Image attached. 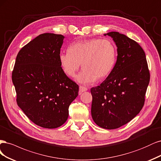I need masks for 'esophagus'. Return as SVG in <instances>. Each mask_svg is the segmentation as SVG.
<instances>
[{"label":"esophagus","instance_id":"1","mask_svg":"<svg viewBox=\"0 0 161 161\" xmlns=\"http://www.w3.org/2000/svg\"><path fill=\"white\" fill-rule=\"evenodd\" d=\"M87 90V88L86 87H84V86H80V90H79V94H81L82 92H86Z\"/></svg>","mask_w":161,"mask_h":161}]
</instances>
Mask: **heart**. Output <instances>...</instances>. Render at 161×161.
I'll list each match as a JSON object with an SVG mask.
<instances>
[{"label":"heart","mask_w":161,"mask_h":161,"mask_svg":"<svg viewBox=\"0 0 161 161\" xmlns=\"http://www.w3.org/2000/svg\"><path fill=\"white\" fill-rule=\"evenodd\" d=\"M117 50L115 44L108 39H92L71 44L67 52L59 54V61L65 73L75 75L82 63V71L76 80L84 85L91 84L97 78L110 74L115 65Z\"/></svg>","instance_id":"b5f03b06"}]
</instances>
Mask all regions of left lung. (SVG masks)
Wrapping results in <instances>:
<instances>
[{
    "instance_id": "8db88e82",
    "label": "left lung",
    "mask_w": 161,
    "mask_h": 161,
    "mask_svg": "<svg viewBox=\"0 0 161 161\" xmlns=\"http://www.w3.org/2000/svg\"><path fill=\"white\" fill-rule=\"evenodd\" d=\"M117 47V60L102 84L91 88L92 117L101 128L112 130L127 124L141 112L150 81L142 48L125 35L112 31Z\"/></svg>"
}]
</instances>
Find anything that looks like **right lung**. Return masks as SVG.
<instances>
[{
    "label": "right lung",
    "mask_w": 161,
    "mask_h": 161,
    "mask_svg": "<svg viewBox=\"0 0 161 161\" xmlns=\"http://www.w3.org/2000/svg\"><path fill=\"white\" fill-rule=\"evenodd\" d=\"M65 37L43 33L19 51L12 74L17 102L31 120L45 128L66 122L79 86L66 75L59 54Z\"/></svg>",
    "instance_id": "obj_1"
}]
</instances>
